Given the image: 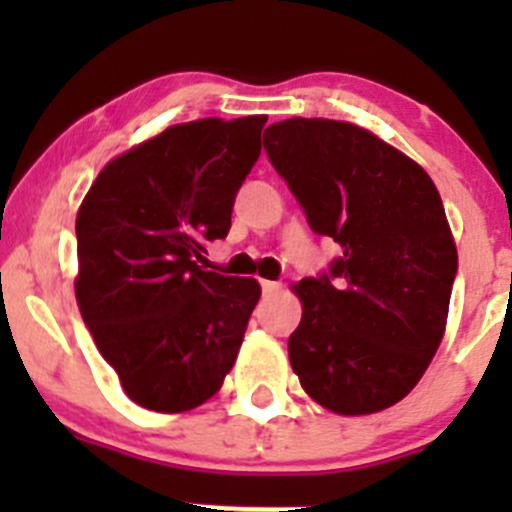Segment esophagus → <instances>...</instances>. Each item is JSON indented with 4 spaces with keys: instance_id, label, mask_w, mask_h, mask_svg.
I'll return each instance as SVG.
<instances>
[{
    "instance_id": "esophagus-1",
    "label": "esophagus",
    "mask_w": 512,
    "mask_h": 512,
    "mask_svg": "<svg viewBox=\"0 0 512 512\" xmlns=\"http://www.w3.org/2000/svg\"><path fill=\"white\" fill-rule=\"evenodd\" d=\"M280 289H282V285H280V282H272V280H262V294H265V297H270V294L280 292Z\"/></svg>"
}]
</instances>
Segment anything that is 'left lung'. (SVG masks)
I'll return each instance as SVG.
<instances>
[{
	"mask_svg": "<svg viewBox=\"0 0 512 512\" xmlns=\"http://www.w3.org/2000/svg\"><path fill=\"white\" fill-rule=\"evenodd\" d=\"M262 143L309 227L342 247L329 272L294 287V374L334 414L389 409L446 332L458 252L441 195L421 165L354 123L289 118Z\"/></svg>",
	"mask_w": 512,
	"mask_h": 512,
	"instance_id": "8db88e82",
	"label": "left lung"
}]
</instances>
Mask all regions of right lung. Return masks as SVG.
I'll return each instance as SVG.
<instances>
[{"instance_id": "obj_1", "label": "right lung", "mask_w": 512, "mask_h": 512, "mask_svg": "<svg viewBox=\"0 0 512 512\" xmlns=\"http://www.w3.org/2000/svg\"><path fill=\"white\" fill-rule=\"evenodd\" d=\"M267 116L180 123L98 173L76 215V302L128 399L163 414L205 404L260 299L252 277L205 270L230 230Z\"/></svg>"}]
</instances>
